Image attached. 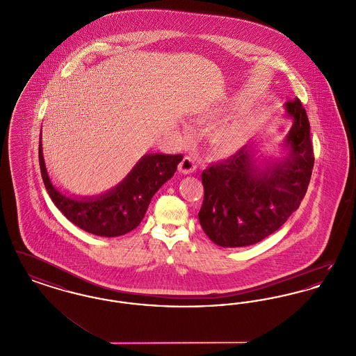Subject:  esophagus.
<instances>
[{
  "mask_svg": "<svg viewBox=\"0 0 356 356\" xmlns=\"http://www.w3.org/2000/svg\"><path fill=\"white\" fill-rule=\"evenodd\" d=\"M196 168H197L196 160H195L192 156H186V157L183 159V161L180 163V165H179V170H180L181 173H184V175L193 173V172L196 170Z\"/></svg>",
  "mask_w": 356,
  "mask_h": 356,
  "instance_id": "1",
  "label": "esophagus"
}]
</instances>
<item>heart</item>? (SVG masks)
Wrapping results in <instances>:
<instances>
[{"label":"heart","mask_w":356,"mask_h":356,"mask_svg":"<svg viewBox=\"0 0 356 356\" xmlns=\"http://www.w3.org/2000/svg\"><path fill=\"white\" fill-rule=\"evenodd\" d=\"M237 135L235 131L231 129H225V131H219L213 135V141L220 145L222 148H229L235 144L236 141Z\"/></svg>","instance_id":"heart-1"}]
</instances>
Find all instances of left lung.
Segmentation results:
<instances>
[{"label": "left lung", "instance_id": "8db88e82", "mask_svg": "<svg viewBox=\"0 0 356 356\" xmlns=\"http://www.w3.org/2000/svg\"><path fill=\"white\" fill-rule=\"evenodd\" d=\"M292 127L287 156L257 164L254 148L244 145L202 173L203 205L199 221L220 247L251 245L277 231L299 208L314 168L309 121L299 99L286 102Z\"/></svg>", "mask_w": 356, "mask_h": 356}]
</instances>
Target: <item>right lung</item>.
Here are the masks:
<instances>
[{
    "label": "right lung",
    "instance_id": "add662e5",
    "mask_svg": "<svg viewBox=\"0 0 356 356\" xmlns=\"http://www.w3.org/2000/svg\"><path fill=\"white\" fill-rule=\"evenodd\" d=\"M38 160L51 202L68 220L89 234L116 237L131 232L141 222L153 195L175 175L183 154H145L119 186L99 196L83 199L67 196L51 184L45 168L41 137Z\"/></svg>",
    "mask_w": 356,
    "mask_h": 356
}]
</instances>
